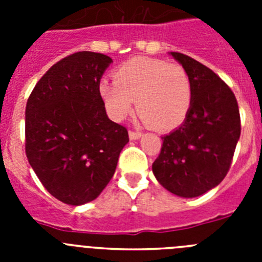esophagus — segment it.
<instances>
[{
	"label": "esophagus",
	"instance_id": "esophagus-1",
	"mask_svg": "<svg viewBox=\"0 0 262 262\" xmlns=\"http://www.w3.org/2000/svg\"><path fill=\"white\" fill-rule=\"evenodd\" d=\"M128 135H129V139H131V140H136V139L142 138L143 134L139 133V131H133V129H131V131L128 133Z\"/></svg>",
	"mask_w": 262,
	"mask_h": 262
}]
</instances>
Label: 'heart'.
I'll return each mask as SVG.
<instances>
[{
	"label": "heart",
	"instance_id": "obj_1",
	"mask_svg": "<svg viewBox=\"0 0 262 262\" xmlns=\"http://www.w3.org/2000/svg\"><path fill=\"white\" fill-rule=\"evenodd\" d=\"M114 82L102 80L98 92L107 114L122 120L136 101L143 120L160 131L180 126L193 103V82L180 64L152 57H134L118 67Z\"/></svg>",
	"mask_w": 262,
	"mask_h": 262
}]
</instances>
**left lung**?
<instances>
[{"mask_svg":"<svg viewBox=\"0 0 262 262\" xmlns=\"http://www.w3.org/2000/svg\"><path fill=\"white\" fill-rule=\"evenodd\" d=\"M193 82V103L184 123L163 136L152 172L166 190L194 198L211 190L230 170L240 138V113L230 86L216 73L180 52H170Z\"/></svg>","mask_w":262,"mask_h":262,"instance_id":"left-lung-1","label":"left lung"}]
</instances>
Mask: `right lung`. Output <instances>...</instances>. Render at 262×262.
<instances>
[{"instance_id": "right-lung-1", "label": "right lung", "mask_w": 262, "mask_h": 262, "mask_svg": "<svg viewBox=\"0 0 262 262\" xmlns=\"http://www.w3.org/2000/svg\"><path fill=\"white\" fill-rule=\"evenodd\" d=\"M113 60L103 53H72L53 64L26 105V156L48 193L80 206L110 182L127 128L106 114L98 86Z\"/></svg>"}]
</instances>
